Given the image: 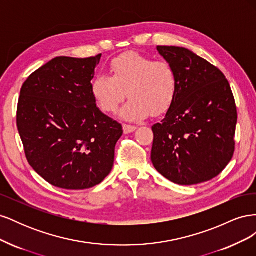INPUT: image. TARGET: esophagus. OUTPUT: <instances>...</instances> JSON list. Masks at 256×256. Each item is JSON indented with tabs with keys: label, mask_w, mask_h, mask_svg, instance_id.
<instances>
[{
	"label": "esophagus",
	"mask_w": 256,
	"mask_h": 256,
	"mask_svg": "<svg viewBox=\"0 0 256 256\" xmlns=\"http://www.w3.org/2000/svg\"><path fill=\"white\" fill-rule=\"evenodd\" d=\"M122 129H124V132H125L126 134H131V132H134V131H136V126H131V125H127V124H124Z\"/></svg>",
	"instance_id": "esophagus-1"
}]
</instances>
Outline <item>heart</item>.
Wrapping results in <instances>:
<instances>
[{
    "label": "heart",
    "instance_id": "b5f03b06",
    "mask_svg": "<svg viewBox=\"0 0 256 256\" xmlns=\"http://www.w3.org/2000/svg\"><path fill=\"white\" fill-rule=\"evenodd\" d=\"M111 76L99 74L92 82V95L104 112L114 113L127 96L120 111L125 120H141L152 111L166 112L177 92V72L166 60H154L138 53H126L110 64Z\"/></svg>",
    "mask_w": 256,
    "mask_h": 256
}]
</instances>
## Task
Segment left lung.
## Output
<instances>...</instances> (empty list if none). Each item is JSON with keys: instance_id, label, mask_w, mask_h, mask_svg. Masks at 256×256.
<instances>
[{"instance_id": "1", "label": "left lung", "mask_w": 256, "mask_h": 256, "mask_svg": "<svg viewBox=\"0 0 256 256\" xmlns=\"http://www.w3.org/2000/svg\"><path fill=\"white\" fill-rule=\"evenodd\" d=\"M157 50L177 72V92L160 122L152 127V162L174 184L212 180L235 150L237 110L230 83L218 68L192 51L174 46Z\"/></svg>"}]
</instances>
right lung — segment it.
<instances>
[{"label":"right lung","instance_id":"right-lung-1","mask_svg":"<svg viewBox=\"0 0 256 256\" xmlns=\"http://www.w3.org/2000/svg\"><path fill=\"white\" fill-rule=\"evenodd\" d=\"M100 58H56L21 88L17 127L26 156L54 187L88 189L113 168L122 127L99 110L92 95Z\"/></svg>","mask_w":256,"mask_h":256}]
</instances>
